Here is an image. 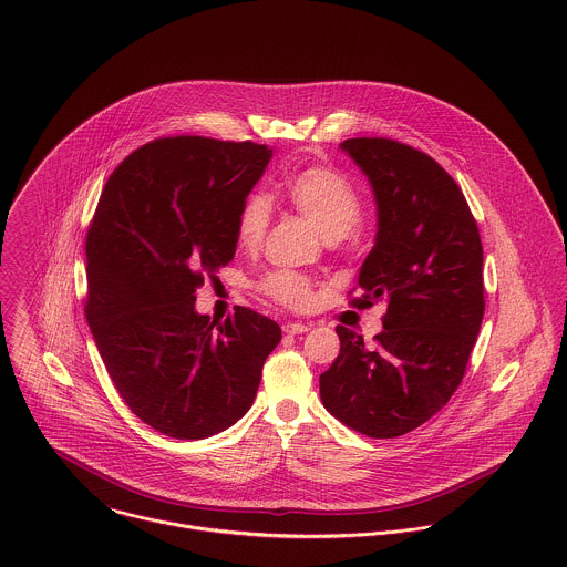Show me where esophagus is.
Listing matches in <instances>:
<instances>
[{"mask_svg": "<svg viewBox=\"0 0 567 567\" xmlns=\"http://www.w3.org/2000/svg\"><path fill=\"white\" fill-rule=\"evenodd\" d=\"M312 329V324L310 323H286L284 324V331L286 333H306V331H310Z\"/></svg>", "mask_w": 567, "mask_h": 567, "instance_id": "1", "label": "esophagus"}]
</instances>
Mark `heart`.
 <instances>
[{"label": "heart", "instance_id": "obj_1", "mask_svg": "<svg viewBox=\"0 0 567 567\" xmlns=\"http://www.w3.org/2000/svg\"><path fill=\"white\" fill-rule=\"evenodd\" d=\"M290 205L323 236L327 243L344 238L362 216V203L353 185L329 167H306L286 181ZM270 225V200L252 194L244 200L238 218V240L244 248L264 243ZM264 290L284 306L306 308L315 299L312 284L295 272H272L264 279Z\"/></svg>", "mask_w": 567, "mask_h": 567}]
</instances>
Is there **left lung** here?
Instances as JSON below:
<instances>
[{
    "label": "left lung",
    "instance_id": "8db88e82",
    "mask_svg": "<svg viewBox=\"0 0 567 567\" xmlns=\"http://www.w3.org/2000/svg\"><path fill=\"white\" fill-rule=\"evenodd\" d=\"M340 151L378 205L351 303L384 301L386 315L373 347L336 327L340 353L321 375V400L347 427L395 439L447 404L465 375L485 315L483 243L461 187L425 153L384 137L344 140Z\"/></svg>",
    "mask_w": 567,
    "mask_h": 567
}]
</instances>
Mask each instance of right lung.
<instances>
[{
  "label": "right lung",
  "mask_w": 567,
  "mask_h": 567,
  "mask_svg": "<svg viewBox=\"0 0 567 567\" xmlns=\"http://www.w3.org/2000/svg\"><path fill=\"white\" fill-rule=\"evenodd\" d=\"M272 148L165 137L109 176L86 231V303L104 367L126 405L172 439H207L252 405L281 327L236 308L214 327L196 288L227 266L238 218Z\"/></svg>",
  "instance_id": "add662e5"
}]
</instances>
